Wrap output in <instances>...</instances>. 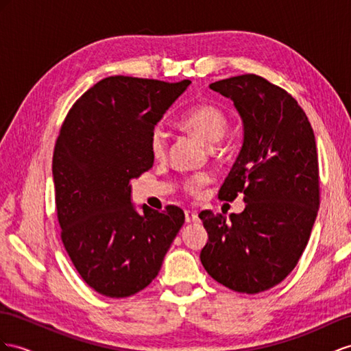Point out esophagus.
<instances>
[{
	"label": "esophagus",
	"instance_id": "34e87169",
	"mask_svg": "<svg viewBox=\"0 0 351 351\" xmlns=\"http://www.w3.org/2000/svg\"><path fill=\"white\" fill-rule=\"evenodd\" d=\"M185 221L188 223L197 222V221H199V215H197V212H193V210H185Z\"/></svg>",
	"mask_w": 351,
	"mask_h": 351
}]
</instances>
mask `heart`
Here are the masks:
<instances>
[{
  "instance_id": "obj_1",
  "label": "heart",
  "mask_w": 351,
  "mask_h": 351,
  "mask_svg": "<svg viewBox=\"0 0 351 351\" xmlns=\"http://www.w3.org/2000/svg\"><path fill=\"white\" fill-rule=\"evenodd\" d=\"M179 128L193 133L208 145H213L222 139L228 129V117L219 106L213 104H199L190 108L178 121ZM149 151L154 158H165L167 151V138L161 128H156L149 134ZM209 178L206 175H197L184 182V188L190 194H197L200 188L208 184Z\"/></svg>"
}]
</instances>
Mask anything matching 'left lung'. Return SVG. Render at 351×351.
Instances as JSON below:
<instances>
[{"instance_id": "obj_1", "label": "left lung", "mask_w": 351, "mask_h": 351, "mask_svg": "<svg viewBox=\"0 0 351 351\" xmlns=\"http://www.w3.org/2000/svg\"><path fill=\"white\" fill-rule=\"evenodd\" d=\"M209 87L234 102L245 130L218 197L232 202L243 194L246 208L230 219L199 215L209 234L200 261L228 289L259 293L285 280L308 243L320 204L316 139L292 95L263 77H230Z\"/></svg>"}]
</instances>
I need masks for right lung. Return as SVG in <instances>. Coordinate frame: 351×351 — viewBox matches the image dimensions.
Wrapping results in <instances>:
<instances>
[{"label": "right lung", "mask_w": 351, "mask_h": 351, "mask_svg": "<svg viewBox=\"0 0 351 351\" xmlns=\"http://www.w3.org/2000/svg\"><path fill=\"white\" fill-rule=\"evenodd\" d=\"M190 83L108 77L62 124L53 152L60 239L78 274L101 295L125 298L147 287L184 226L178 206L134 210L130 181L152 167L149 134Z\"/></svg>", "instance_id": "obj_1"}]
</instances>
